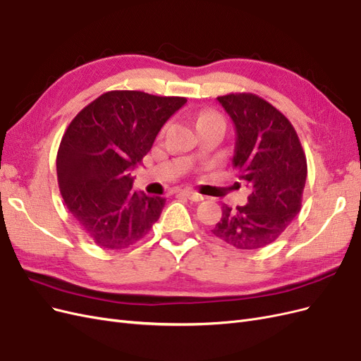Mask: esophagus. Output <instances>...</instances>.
I'll use <instances>...</instances> for the list:
<instances>
[{
  "mask_svg": "<svg viewBox=\"0 0 361 361\" xmlns=\"http://www.w3.org/2000/svg\"><path fill=\"white\" fill-rule=\"evenodd\" d=\"M180 194H182V195H185V197H187V199L192 200V202H202V200H204V197H203L202 194H199V192H194V191H190V190H185V191H182Z\"/></svg>",
  "mask_w": 361,
  "mask_h": 361,
  "instance_id": "34e87169",
  "label": "esophagus"
}]
</instances>
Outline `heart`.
Instances as JSON below:
<instances>
[{
    "mask_svg": "<svg viewBox=\"0 0 361 361\" xmlns=\"http://www.w3.org/2000/svg\"><path fill=\"white\" fill-rule=\"evenodd\" d=\"M206 118H220L218 117L215 113H212V111H206V113H203L202 116H200V120L199 122H202V120H206Z\"/></svg>",
    "mask_w": 361,
    "mask_h": 361,
    "instance_id": "heart-1",
    "label": "heart"
}]
</instances>
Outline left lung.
<instances>
[{"label": "left lung", "mask_w": 361, "mask_h": 361, "mask_svg": "<svg viewBox=\"0 0 361 361\" xmlns=\"http://www.w3.org/2000/svg\"><path fill=\"white\" fill-rule=\"evenodd\" d=\"M216 99L235 125L232 166L251 194L245 206H223L212 233L239 250H257L274 243L301 211L307 161L293 126L269 102L251 93Z\"/></svg>", "instance_id": "8db88e82"}]
</instances>
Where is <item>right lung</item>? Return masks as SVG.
Here are the masks:
<instances>
[{"label": "right lung", "mask_w": 361, "mask_h": 361, "mask_svg": "<svg viewBox=\"0 0 361 361\" xmlns=\"http://www.w3.org/2000/svg\"><path fill=\"white\" fill-rule=\"evenodd\" d=\"M185 104L178 96L106 92L68 126L57 154L59 187L73 220L94 244L128 248L158 221L166 199L133 191V170Z\"/></svg>", "instance_id": "obj_1"}]
</instances>
